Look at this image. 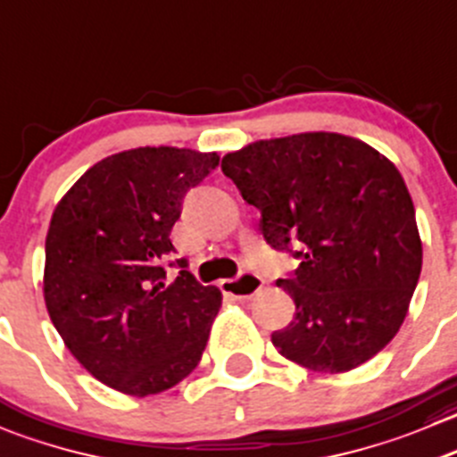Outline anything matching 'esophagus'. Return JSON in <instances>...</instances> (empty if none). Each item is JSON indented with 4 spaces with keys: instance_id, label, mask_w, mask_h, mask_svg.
Returning <instances> with one entry per match:
<instances>
[{
    "instance_id": "esophagus-1",
    "label": "esophagus",
    "mask_w": 457,
    "mask_h": 457,
    "mask_svg": "<svg viewBox=\"0 0 457 457\" xmlns=\"http://www.w3.org/2000/svg\"><path fill=\"white\" fill-rule=\"evenodd\" d=\"M261 286H263L261 277H256V274L252 272H243L238 278H223V281H220V290H223V295L234 296V299L238 301L252 299V296L261 290Z\"/></svg>"
}]
</instances>
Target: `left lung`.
I'll list each match as a JSON object with an SVG mask.
<instances>
[{
	"label": "left lung",
	"mask_w": 457,
	"mask_h": 457,
	"mask_svg": "<svg viewBox=\"0 0 457 457\" xmlns=\"http://www.w3.org/2000/svg\"><path fill=\"white\" fill-rule=\"evenodd\" d=\"M220 170L261 212L274 250L301 261L278 278L296 314L272 344L314 373H348L397 335L422 272L415 207L397 167L361 140L308 131L256 140Z\"/></svg>",
	"instance_id": "obj_1"
}]
</instances>
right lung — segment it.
<instances>
[{
	"label": "right lung",
	"instance_id": "right-lung-1",
	"mask_svg": "<svg viewBox=\"0 0 457 457\" xmlns=\"http://www.w3.org/2000/svg\"><path fill=\"white\" fill-rule=\"evenodd\" d=\"M219 154L138 147L84 171L46 234L44 301L71 355L109 388L158 395L201 361L223 295L183 270L165 283L171 228Z\"/></svg>",
	"mask_w": 457,
	"mask_h": 457
}]
</instances>
